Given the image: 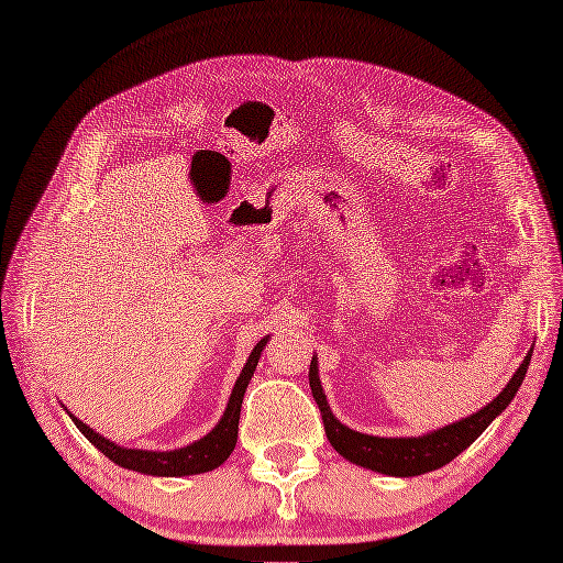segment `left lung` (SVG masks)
<instances>
[{"mask_svg": "<svg viewBox=\"0 0 563 563\" xmlns=\"http://www.w3.org/2000/svg\"><path fill=\"white\" fill-rule=\"evenodd\" d=\"M531 356H533V347L528 350L526 360L515 371V376L509 378V383L503 387L500 395L490 404H486L484 408H479V411L463 420H455L446 424V428H439L434 432L420 434V437H373V434L350 430L347 424L340 422L331 411L327 395H323L317 354L310 362V387H312L314 401L319 404L323 430H327L331 446L340 455L354 465L380 472L387 476H418L451 463L453 457L463 453L472 441L505 411L526 378Z\"/></svg>", "mask_w": 563, "mask_h": 563, "instance_id": "obj_1", "label": "left lung"}]
</instances>
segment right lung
<instances>
[{"instance_id":"add662e5","label":"right lung","mask_w":563,"mask_h":563,"mask_svg":"<svg viewBox=\"0 0 563 563\" xmlns=\"http://www.w3.org/2000/svg\"><path fill=\"white\" fill-rule=\"evenodd\" d=\"M269 335H265L263 340H258V345L253 347V352L249 354V360L236 378L230 401L225 406L223 418L218 420L216 428L197 441H192L190 446L183 449H174V451H143V449H126L119 446L114 441L106 439L103 434L93 432L89 424H84L79 418H75L70 411L65 408V413L73 418V422L79 428V432L87 437L91 444L108 455L112 463H117L119 467L124 470H133L141 474H150V476H190V474H201V472H211L216 467H220L230 457V453L234 451L236 444V432H240V411H242V401H244V391L251 383V376L255 366H258L261 352L265 350Z\"/></svg>"}]
</instances>
